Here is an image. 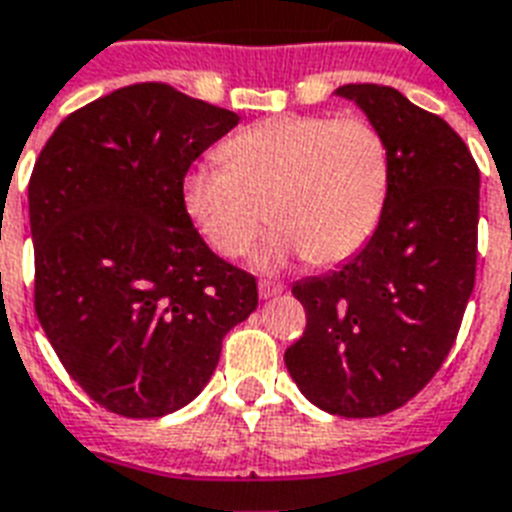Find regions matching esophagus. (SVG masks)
Here are the masks:
<instances>
[{
    "mask_svg": "<svg viewBox=\"0 0 512 512\" xmlns=\"http://www.w3.org/2000/svg\"><path fill=\"white\" fill-rule=\"evenodd\" d=\"M259 293H261V299H272V296H277V293H283V285L272 283V280H261Z\"/></svg>",
    "mask_w": 512,
    "mask_h": 512,
    "instance_id": "esophagus-1",
    "label": "esophagus"
}]
</instances>
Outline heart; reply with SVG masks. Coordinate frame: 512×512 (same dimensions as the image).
Returning a JSON list of instances; mask_svg holds the SVG:
<instances>
[{
  "label": "heart",
  "mask_w": 512,
  "mask_h": 512,
  "mask_svg": "<svg viewBox=\"0 0 512 512\" xmlns=\"http://www.w3.org/2000/svg\"><path fill=\"white\" fill-rule=\"evenodd\" d=\"M224 165L186 170V216L213 251L243 256L269 219L275 232L253 253L259 269L293 256L336 264L374 235L390 194V149L358 114H280L253 122L219 149Z\"/></svg>",
  "instance_id": "obj_1"
}]
</instances>
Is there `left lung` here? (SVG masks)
<instances>
[{"label": "left lung", "mask_w": 512, "mask_h": 512, "mask_svg": "<svg viewBox=\"0 0 512 512\" xmlns=\"http://www.w3.org/2000/svg\"><path fill=\"white\" fill-rule=\"evenodd\" d=\"M336 95L387 138L390 194L352 259L293 285L307 328L285 366L310 403L368 419L414 398L454 347L475 283L481 173L449 122L395 87L342 85Z\"/></svg>", "instance_id": "1"}]
</instances>
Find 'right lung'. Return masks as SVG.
I'll return each instance as SVG.
<instances>
[{
	"label": "right lung",
	"instance_id": "obj_1",
	"mask_svg": "<svg viewBox=\"0 0 512 512\" xmlns=\"http://www.w3.org/2000/svg\"><path fill=\"white\" fill-rule=\"evenodd\" d=\"M240 117L162 82L120 87L55 128L29 181L34 307L69 376L112 414L192 403L256 277L205 245L186 170Z\"/></svg>",
	"mask_w": 512,
	"mask_h": 512
}]
</instances>
